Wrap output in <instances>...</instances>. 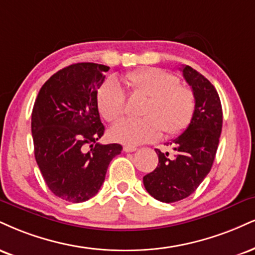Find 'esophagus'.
Here are the masks:
<instances>
[{
  "mask_svg": "<svg viewBox=\"0 0 255 255\" xmlns=\"http://www.w3.org/2000/svg\"><path fill=\"white\" fill-rule=\"evenodd\" d=\"M136 149H137V148H136L135 146H128V145L124 146V151L127 152V153H129V152H135Z\"/></svg>",
  "mask_w": 255,
  "mask_h": 255,
  "instance_id": "34e87169",
  "label": "esophagus"
}]
</instances>
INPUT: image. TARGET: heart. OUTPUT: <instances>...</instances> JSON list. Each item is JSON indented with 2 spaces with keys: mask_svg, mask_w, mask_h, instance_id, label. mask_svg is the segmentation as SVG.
<instances>
[{
  "mask_svg": "<svg viewBox=\"0 0 255 255\" xmlns=\"http://www.w3.org/2000/svg\"><path fill=\"white\" fill-rule=\"evenodd\" d=\"M125 81L131 94L147 97L140 120H122L110 129V137L120 143L136 146L152 142L161 136L182 134L194 119L196 97L189 87L179 84L173 73L158 67L128 72ZM97 107L108 122L125 114L126 94L116 79L109 78L97 93Z\"/></svg>",
  "mask_w": 255,
  "mask_h": 255,
  "instance_id": "heart-1",
  "label": "heart"
}]
</instances>
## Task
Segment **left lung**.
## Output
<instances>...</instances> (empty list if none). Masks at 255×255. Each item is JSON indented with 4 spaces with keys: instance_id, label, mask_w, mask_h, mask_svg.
Segmentation results:
<instances>
[{
    "instance_id": "8db88e82",
    "label": "left lung",
    "mask_w": 255,
    "mask_h": 255,
    "mask_svg": "<svg viewBox=\"0 0 255 255\" xmlns=\"http://www.w3.org/2000/svg\"><path fill=\"white\" fill-rule=\"evenodd\" d=\"M183 76L196 97V110L189 127L166 146L173 153L155 149L157 168L143 177L149 195L164 203L189 197L210 172L222 130V106L215 87L188 65Z\"/></svg>"
}]
</instances>
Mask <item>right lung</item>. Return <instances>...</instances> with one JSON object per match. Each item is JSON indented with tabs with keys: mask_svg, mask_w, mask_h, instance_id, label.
Wrapping results in <instances>:
<instances>
[{
	"mask_svg": "<svg viewBox=\"0 0 255 255\" xmlns=\"http://www.w3.org/2000/svg\"><path fill=\"white\" fill-rule=\"evenodd\" d=\"M108 66L78 63L51 76L40 89L32 113L36 164L52 194L72 203L97 194L119 143L102 145L104 133L97 90ZM89 146L90 150L87 149Z\"/></svg>",
	"mask_w": 255,
	"mask_h": 255,
	"instance_id": "obj_1",
	"label": "right lung"
}]
</instances>
